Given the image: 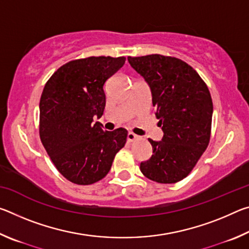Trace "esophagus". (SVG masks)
<instances>
[{
  "label": "esophagus",
  "instance_id": "1",
  "mask_svg": "<svg viewBox=\"0 0 249 249\" xmlns=\"http://www.w3.org/2000/svg\"><path fill=\"white\" fill-rule=\"evenodd\" d=\"M137 138H138L137 135H135L133 132H128L127 133V141L128 142H133L135 140H137Z\"/></svg>",
  "mask_w": 249,
  "mask_h": 249
}]
</instances>
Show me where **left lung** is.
I'll return each instance as SVG.
<instances>
[{"label":"left lung","mask_w":249,"mask_h":249,"mask_svg":"<svg viewBox=\"0 0 249 249\" xmlns=\"http://www.w3.org/2000/svg\"><path fill=\"white\" fill-rule=\"evenodd\" d=\"M148 84L163 136L149 138L153 155L141 171L158 183H175L190 174L209 145L213 103L203 80L191 66L161 54L128 57Z\"/></svg>","instance_id":"1"}]
</instances>
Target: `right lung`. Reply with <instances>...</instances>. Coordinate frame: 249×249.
Instances as JSON below:
<instances>
[{
	"label": "right lung",
	"instance_id": "obj_1",
	"mask_svg": "<svg viewBox=\"0 0 249 249\" xmlns=\"http://www.w3.org/2000/svg\"><path fill=\"white\" fill-rule=\"evenodd\" d=\"M125 64V57H89L60 67L44 88L39 102V135L58 171L75 184L103 179L127 130H104V83Z\"/></svg>",
	"mask_w": 249,
	"mask_h": 249
}]
</instances>
